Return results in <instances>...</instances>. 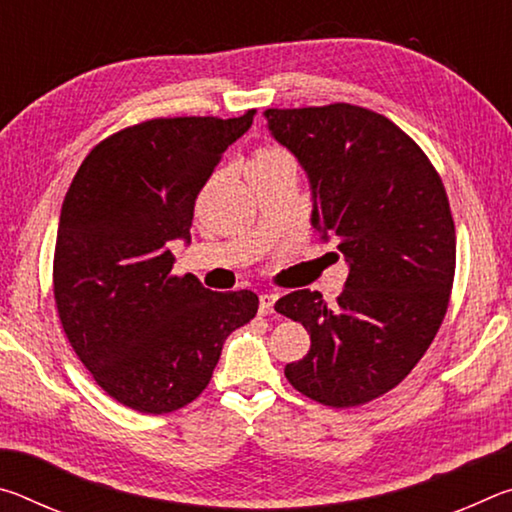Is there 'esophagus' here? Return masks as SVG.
I'll use <instances>...</instances> for the list:
<instances>
[{
  "label": "esophagus",
  "mask_w": 512,
  "mask_h": 512,
  "mask_svg": "<svg viewBox=\"0 0 512 512\" xmlns=\"http://www.w3.org/2000/svg\"><path fill=\"white\" fill-rule=\"evenodd\" d=\"M277 302V293H262L259 296V314H273V307Z\"/></svg>",
  "instance_id": "1"
}]
</instances>
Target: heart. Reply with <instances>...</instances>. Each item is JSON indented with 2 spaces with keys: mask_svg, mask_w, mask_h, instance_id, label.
I'll use <instances>...</instances> for the list:
<instances>
[{
  "mask_svg": "<svg viewBox=\"0 0 512 512\" xmlns=\"http://www.w3.org/2000/svg\"><path fill=\"white\" fill-rule=\"evenodd\" d=\"M277 160H289V153L277 149V146H264V149H259L250 162L253 164H268V162H277Z\"/></svg>",
  "mask_w": 512,
  "mask_h": 512,
  "instance_id": "heart-1",
  "label": "heart"
}]
</instances>
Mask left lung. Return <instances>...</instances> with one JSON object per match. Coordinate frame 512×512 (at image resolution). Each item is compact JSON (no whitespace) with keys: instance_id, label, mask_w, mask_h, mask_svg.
<instances>
[{"instance_id":"8db88e82","label":"left lung","mask_w":512,"mask_h":512,"mask_svg":"<svg viewBox=\"0 0 512 512\" xmlns=\"http://www.w3.org/2000/svg\"><path fill=\"white\" fill-rule=\"evenodd\" d=\"M268 131L296 155L311 185V225L350 264L334 307L293 291L277 314L305 325L307 357L287 363L309 400L348 409L377 400L415 368L449 305L456 230L427 155L379 112L329 103L268 108Z\"/></svg>"}]
</instances>
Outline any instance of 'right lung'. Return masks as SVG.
<instances>
[{
	"instance_id": "add662e5",
	"label": "right lung",
	"mask_w": 512,
	"mask_h": 512,
	"mask_svg": "<svg viewBox=\"0 0 512 512\" xmlns=\"http://www.w3.org/2000/svg\"><path fill=\"white\" fill-rule=\"evenodd\" d=\"M246 115L149 119L88 153L60 210L54 298L83 366L112 400L171 413L210 384L223 343L255 318L253 291H210L173 275V239L189 244L194 205Z\"/></svg>"
}]
</instances>
